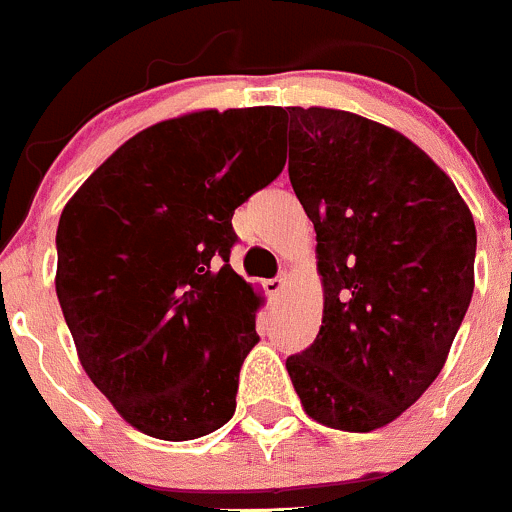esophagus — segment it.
Returning <instances> with one entry per match:
<instances>
[{"mask_svg": "<svg viewBox=\"0 0 512 512\" xmlns=\"http://www.w3.org/2000/svg\"><path fill=\"white\" fill-rule=\"evenodd\" d=\"M285 282H287V275H285V272H280L277 277L267 280V292H272V295H280L282 287H285Z\"/></svg>", "mask_w": 512, "mask_h": 512, "instance_id": "1", "label": "esophagus"}]
</instances>
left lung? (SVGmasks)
Returning <instances> with one entry per match:
<instances>
[{"label":"left lung","instance_id":"left-lung-1","mask_svg":"<svg viewBox=\"0 0 512 512\" xmlns=\"http://www.w3.org/2000/svg\"><path fill=\"white\" fill-rule=\"evenodd\" d=\"M280 112L325 285L320 332L287 372L312 420L370 433L443 370L473 297L475 222L453 180L400 132L342 109Z\"/></svg>","mask_w":512,"mask_h":512}]
</instances>
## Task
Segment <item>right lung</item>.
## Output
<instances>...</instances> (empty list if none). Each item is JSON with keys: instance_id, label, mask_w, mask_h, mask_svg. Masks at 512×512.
Segmentation results:
<instances>
[{"instance_id": "obj_1", "label": "right lung", "mask_w": 512, "mask_h": 512, "mask_svg": "<svg viewBox=\"0 0 512 512\" xmlns=\"http://www.w3.org/2000/svg\"><path fill=\"white\" fill-rule=\"evenodd\" d=\"M280 109L152 124L89 175L57 227L79 362L132 428L195 440L235 415L260 297L230 267L232 215L285 167Z\"/></svg>"}]
</instances>
